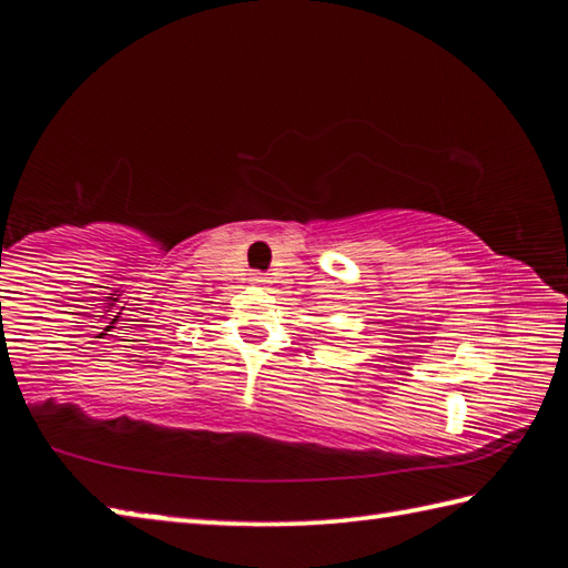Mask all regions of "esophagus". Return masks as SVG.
<instances>
[{
    "label": "esophagus",
    "instance_id": "esophagus-1",
    "mask_svg": "<svg viewBox=\"0 0 568 568\" xmlns=\"http://www.w3.org/2000/svg\"><path fill=\"white\" fill-rule=\"evenodd\" d=\"M253 283H255V285H267L271 281H267L265 273H253Z\"/></svg>",
    "mask_w": 568,
    "mask_h": 568
}]
</instances>
